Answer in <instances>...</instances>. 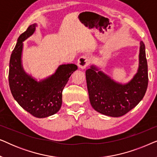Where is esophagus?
<instances>
[{
	"label": "esophagus",
	"instance_id": "34e87169",
	"mask_svg": "<svg viewBox=\"0 0 157 157\" xmlns=\"http://www.w3.org/2000/svg\"><path fill=\"white\" fill-rule=\"evenodd\" d=\"M89 58L85 56H82L78 60V66L81 69H84L89 63Z\"/></svg>",
	"mask_w": 157,
	"mask_h": 157
}]
</instances>
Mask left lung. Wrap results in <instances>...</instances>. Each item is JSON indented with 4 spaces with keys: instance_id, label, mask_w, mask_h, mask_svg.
<instances>
[{
    "instance_id": "1",
    "label": "left lung",
    "mask_w": 157,
    "mask_h": 157,
    "mask_svg": "<svg viewBox=\"0 0 157 157\" xmlns=\"http://www.w3.org/2000/svg\"><path fill=\"white\" fill-rule=\"evenodd\" d=\"M86 78L90 103L94 110L112 117L126 114L142 100L147 89L144 44L140 41L138 70L128 83L117 82L94 65L86 71Z\"/></svg>"
}]
</instances>
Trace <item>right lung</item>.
Wrapping results in <instances>:
<instances>
[{"mask_svg": "<svg viewBox=\"0 0 157 157\" xmlns=\"http://www.w3.org/2000/svg\"><path fill=\"white\" fill-rule=\"evenodd\" d=\"M36 23L29 25L19 36L9 63L10 89L14 99L23 109L37 118H46L56 113L62 104V91L77 66L62 64L54 74L39 81L23 69L22 52L23 41L36 31Z\"/></svg>", "mask_w": 157, "mask_h": 157, "instance_id": "right-lung-1", "label": "right lung"}]
</instances>
